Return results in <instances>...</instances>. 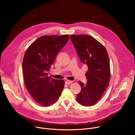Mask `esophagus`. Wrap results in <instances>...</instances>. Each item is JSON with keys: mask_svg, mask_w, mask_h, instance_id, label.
<instances>
[{"mask_svg": "<svg viewBox=\"0 0 135 135\" xmlns=\"http://www.w3.org/2000/svg\"><path fill=\"white\" fill-rule=\"evenodd\" d=\"M73 83V81H71V80H66V81H65V83L66 84H71V83Z\"/></svg>", "mask_w": 135, "mask_h": 135, "instance_id": "obj_1", "label": "esophagus"}]
</instances>
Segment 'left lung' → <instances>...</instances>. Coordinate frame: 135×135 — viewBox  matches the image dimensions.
Segmentation results:
<instances>
[{"label":"left lung","instance_id":"left-lung-1","mask_svg":"<svg viewBox=\"0 0 135 135\" xmlns=\"http://www.w3.org/2000/svg\"><path fill=\"white\" fill-rule=\"evenodd\" d=\"M71 39L80 61L86 64L87 84L79 81L81 91L76 100L81 105L90 107L100 100L107 88L110 77V63L107 50L89 35H71Z\"/></svg>","mask_w":135,"mask_h":135}]
</instances>
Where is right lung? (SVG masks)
<instances>
[{"instance_id":"obj_1","label":"right lung","mask_w":135,"mask_h":135,"mask_svg":"<svg viewBox=\"0 0 135 135\" xmlns=\"http://www.w3.org/2000/svg\"><path fill=\"white\" fill-rule=\"evenodd\" d=\"M69 35H44L28 47L22 63L25 86L34 100L44 107L58 100L64 88L62 80L51 79L47 72Z\"/></svg>"}]
</instances>
